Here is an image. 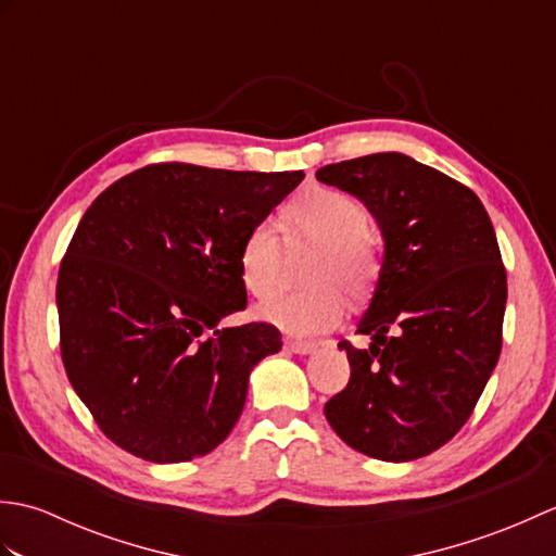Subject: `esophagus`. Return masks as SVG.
Returning <instances> with one entry per match:
<instances>
[{
  "mask_svg": "<svg viewBox=\"0 0 556 556\" xmlns=\"http://www.w3.org/2000/svg\"><path fill=\"white\" fill-rule=\"evenodd\" d=\"M285 349L291 351V353H301V356H305V353H311L315 349L313 341H301V339H285Z\"/></svg>",
  "mask_w": 556,
  "mask_h": 556,
  "instance_id": "1",
  "label": "esophagus"
}]
</instances>
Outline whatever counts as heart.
<instances>
[{
    "label": "heart",
    "mask_w": 556,
    "mask_h": 556,
    "mask_svg": "<svg viewBox=\"0 0 556 556\" xmlns=\"http://www.w3.org/2000/svg\"><path fill=\"white\" fill-rule=\"evenodd\" d=\"M279 233L260 222L243 236L239 277L253 299H269L285 277L287 254L311 251L301 269L308 289L277 296L255 315L293 337L329 332L344 317L346 299H365L382 271V239L356 195L313 188L279 212Z\"/></svg>",
    "instance_id": "heart-1"
}]
</instances>
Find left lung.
<instances>
[{
	"instance_id": "8db88e82",
	"label": "left lung",
	"mask_w": 556,
	"mask_h": 556,
	"mask_svg": "<svg viewBox=\"0 0 556 556\" xmlns=\"http://www.w3.org/2000/svg\"><path fill=\"white\" fill-rule=\"evenodd\" d=\"M315 176L361 198L384 236L358 325L372 344L339 341L351 377L325 404L327 422L365 456H428L464 428L502 353L506 269L488 210L468 186L401 152Z\"/></svg>"
}]
</instances>
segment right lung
Returning a JSON list of instances; mask_svg holds the SVG:
<instances>
[{
  "mask_svg": "<svg viewBox=\"0 0 556 556\" xmlns=\"http://www.w3.org/2000/svg\"><path fill=\"white\" fill-rule=\"evenodd\" d=\"M303 172L157 162L92 203L56 279L71 387L108 440L155 464L210 454L239 420L275 325L219 329L245 308L239 248Z\"/></svg>",
  "mask_w": 556,
  "mask_h": 556,
  "instance_id": "obj_1",
  "label": "right lung"
}]
</instances>
